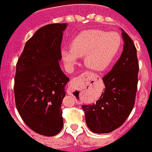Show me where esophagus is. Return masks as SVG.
Here are the masks:
<instances>
[{"instance_id": "esophagus-1", "label": "esophagus", "mask_w": 152, "mask_h": 152, "mask_svg": "<svg viewBox=\"0 0 152 152\" xmlns=\"http://www.w3.org/2000/svg\"><path fill=\"white\" fill-rule=\"evenodd\" d=\"M88 74H87V75H85V77H88ZM84 77V76H83ZM79 82V78H72V80H70L69 82V87L68 88V93H69L71 94L73 91L76 89V87H77V85H78V83Z\"/></svg>"}]
</instances>
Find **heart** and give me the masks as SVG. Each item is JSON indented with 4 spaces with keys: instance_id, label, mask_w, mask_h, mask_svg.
Segmentation results:
<instances>
[{
    "instance_id": "heart-1",
    "label": "heart",
    "mask_w": 152,
    "mask_h": 152,
    "mask_svg": "<svg viewBox=\"0 0 152 152\" xmlns=\"http://www.w3.org/2000/svg\"><path fill=\"white\" fill-rule=\"evenodd\" d=\"M121 47L122 38L118 33L87 29L72 40L70 50H61V56L69 66L76 63L77 57L84 56V64L88 69L102 72L112 64Z\"/></svg>"
}]
</instances>
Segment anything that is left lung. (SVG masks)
<instances>
[{"label":"left lung","mask_w":152,"mask_h":152,"mask_svg":"<svg viewBox=\"0 0 152 152\" xmlns=\"http://www.w3.org/2000/svg\"><path fill=\"white\" fill-rule=\"evenodd\" d=\"M122 31L124 50L112 69L102 78L104 91L96 104L82 106L87 125L93 133H108L119 128L134 106L139 64L133 40Z\"/></svg>","instance_id":"1"}]
</instances>
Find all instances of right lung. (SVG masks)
I'll return each mask as SVG.
<instances>
[{"label": "right lung", "instance_id": "right-lung-1", "mask_svg": "<svg viewBox=\"0 0 152 152\" xmlns=\"http://www.w3.org/2000/svg\"><path fill=\"white\" fill-rule=\"evenodd\" d=\"M66 26L52 23L37 30L27 41L16 64V108L26 125L43 136H55L63 128L61 104L69 79L59 61Z\"/></svg>", "mask_w": 152, "mask_h": 152}]
</instances>
